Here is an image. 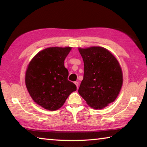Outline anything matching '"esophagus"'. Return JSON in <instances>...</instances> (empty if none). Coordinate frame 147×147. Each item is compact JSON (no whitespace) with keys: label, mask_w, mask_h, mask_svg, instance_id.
Returning <instances> with one entry per match:
<instances>
[{"label":"esophagus","mask_w":147,"mask_h":147,"mask_svg":"<svg viewBox=\"0 0 147 147\" xmlns=\"http://www.w3.org/2000/svg\"><path fill=\"white\" fill-rule=\"evenodd\" d=\"M74 84H75V85L76 86V87H77V88H78V85H79L78 82H77V81H76V82H74Z\"/></svg>","instance_id":"1"}]
</instances>
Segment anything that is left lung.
Returning <instances> with one entry per match:
<instances>
[{
  "label": "left lung",
  "mask_w": 147,
  "mask_h": 147,
  "mask_svg": "<svg viewBox=\"0 0 147 147\" xmlns=\"http://www.w3.org/2000/svg\"><path fill=\"white\" fill-rule=\"evenodd\" d=\"M84 61V78L78 93L88 105L101 109L115 101L123 83L122 71L116 57L107 49L79 48Z\"/></svg>",
  "instance_id": "left-lung-1"
}]
</instances>
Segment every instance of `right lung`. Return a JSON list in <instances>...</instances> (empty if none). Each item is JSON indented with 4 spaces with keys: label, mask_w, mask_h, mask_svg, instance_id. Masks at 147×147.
I'll return each mask as SVG.
<instances>
[{
    "label": "right lung",
    "mask_w": 147,
    "mask_h": 147,
    "mask_svg": "<svg viewBox=\"0 0 147 147\" xmlns=\"http://www.w3.org/2000/svg\"><path fill=\"white\" fill-rule=\"evenodd\" d=\"M71 47H51L39 52L28 65L25 84L33 101L49 111L63 105L69 95L76 90L68 80L64 61Z\"/></svg>",
    "instance_id": "right-lung-1"
}]
</instances>
